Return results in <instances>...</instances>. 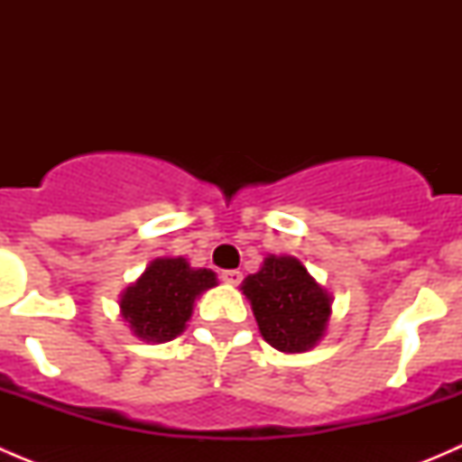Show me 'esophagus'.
Instances as JSON below:
<instances>
[{
	"instance_id": "34e87169",
	"label": "esophagus",
	"mask_w": 462,
	"mask_h": 462,
	"mask_svg": "<svg viewBox=\"0 0 462 462\" xmlns=\"http://www.w3.org/2000/svg\"><path fill=\"white\" fill-rule=\"evenodd\" d=\"M221 279H223V282H226V283H232V286H236V283H241V279H244V274H241L239 270H223Z\"/></svg>"
}]
</instances>
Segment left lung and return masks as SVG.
<instances>
[{
    "label": "left lung",
    "mask_w": 462,
    "mask_h": 462,
    "mask_svg": "<svg viewBox=\"0 0 462 462\" xmlns=\"http://www.w3.org/2000/svg\"><path fill=\"white\" fill-rule=\"evenodd\" d=\"M261 335L283 353L309 351L324 335L330 297L295 257H268L241 286Z\"/></svg>",
    "instance_id": "left-lung-1"
}]
</instances>
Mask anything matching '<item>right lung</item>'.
Masks as SVG:
<instances>
[{
  "mask_svg": "<svg viewBox=\"0 0 462 462\" xmlns=\"http://www.w3.org/2000/svg\"><path fill=\"white\" fill-rule=\"evenodd\" d=\"M217 286L212 270H194L183 257L156 259L123 292L120 309L134 333L147 342H170L192 315L197 295Z\"/></svg>",
  "mask_w": 462,
  "mask_h": 462,
  "instance_id": "add662e5",
  "label": "right lung"
}]
</instances>
